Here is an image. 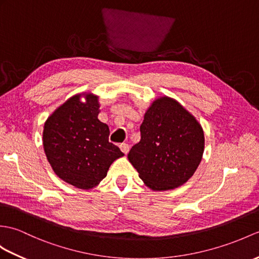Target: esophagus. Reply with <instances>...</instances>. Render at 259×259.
<instances>
[{
    "label": "esophagus",
    "mask_w": 259,
    "mask_h": 259,
    "mask_svg": "<svg viewBox=\"0 0 259 259\" xmlns=\"http://www.w3.org/2000/svg\"><path fill=\"white\" fill-rule=\"evenodd\" d=\"M119 148H120V150H121V151H122L124 154H127V153L129 152V146H128L127 143H120Z\"/></svg>",
    "instance_id": "esophagus-1"
}]
</instances>
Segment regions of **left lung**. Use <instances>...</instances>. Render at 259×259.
<instances>
[{"mask_svg":"<svg viewBox=\"0 0 259 259\" xmlns=\"http://www.w3.org/2000/svg\"><path fill=\"white\" fill-rule=\"evenodd\" d=\"M141 139L128 160L149 189L169 191L193 176L204 152V131L196 118L176 99H155L144 113Z\"/></svg>","mask_w":259,"mask_h":259,"instance_id":"left-lung-1","label":"left lung"}]
</instances>
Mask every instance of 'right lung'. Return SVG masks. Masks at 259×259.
Returning <instances> with one entry per match:
<instances>
[{"label": "right lung", "instance_id": "add662e5", "mask_svg": "<svg viewBox=\"0 0 259 259\" xmlns=\"http://www.w3.org/2000/svg\"><path fill=\"white\" fill-rule=\"evenodd\" d=\"M98 99L92 93L75 95L44 124L43 146L52 169L63 181L81 190L97 186L112 162L124 155L108 140L109 127L98 119Z\"/></svg>", "mask_w": 259, "mask_h": 259}]
</instances>
